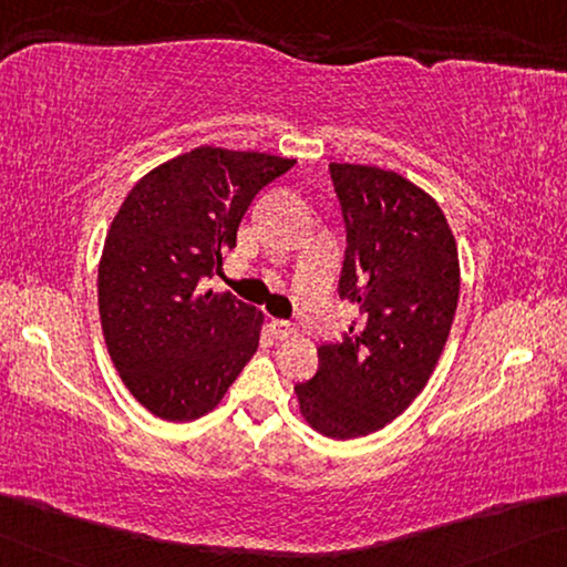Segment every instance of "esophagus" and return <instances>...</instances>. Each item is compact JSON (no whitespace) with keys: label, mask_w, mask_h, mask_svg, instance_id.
<instances>
[{"label":"esophagus","mask_w":567,"mask_h":567,"mask_svg":"<svg viewBox=\"0 0 567 567\" xmlns=\"http://www.w3.org/2000/svg\"><path fill=\"white\" fill-rule=\"evenodd\" d=\"M271 334L276 339H289L293 334V327L289 324V321H284V319H274L271 321Z\"/></svg>","instance_id":"obj_1"}]
</instances>
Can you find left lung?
Listing matches in <instances>:
<instances>
[{
  "label": "left lung",
  "instance_id": "1",
  "mask_svg": "<svg viewBox=\"0 0 567 567\" xmlns=\"http://www.w3.org/2000/svg\"><path fill=\"white\" fill-rule=\"evenodd\" d=\"M347 228L339 296L357 307L342 342L317 347L319 370L293 388L329 439H360L421 395L454 324L458 248L439 203L395 172L329 164Z\"/></svg>",
  "mask_w": 567,
  "mask_h": 567
}]
</instances>
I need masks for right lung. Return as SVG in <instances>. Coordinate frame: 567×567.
Returning <instances> with one entry per match:
<instances>
[{"label":"right lung","mask_w":567,"mask_h":567,"mask_svg":"<svg viewBox=\"0 0 567 567\" xmlns=\"http://www.w3.org/2000/svg\"><path fill=\"white\" fill-rule=\"evenodd\" d=\"M296 159L197 146L146 172L113 217L99 264V313L113 368L146 411L210 413L258 350L264 311L203 289L223 271L258 189Z\"/></svg>","instance_id":"1"}]
</instances>
